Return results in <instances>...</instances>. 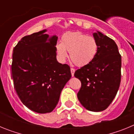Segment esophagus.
Wrapping results in <instances>:
<instances>
[{
	"instance_id": "obj_1",
	"label": "esophagus",
	"mask_w": 134,
	"mask_h": 134,
	"mask_svg": "<svg viewBox=\"0 0 134 134\" xmlns=\"http://www.w3.org/2000/svg\"><path fill=\"white\" fill-rule=\"evenodd\" d=\"M70 71H71V74H72V76H74V72H75V69H74V68H71Z\"/></svg>"
}]
</instances>
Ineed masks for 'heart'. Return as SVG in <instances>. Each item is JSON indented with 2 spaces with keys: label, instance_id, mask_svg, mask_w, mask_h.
<instances>
[{
  "label": "heart",
  "instance_id": "obj_1",
  "mask_svg": "<svg viewBox=\"0 0 134 134\" xmlns=\"http://www.w3.org/2000/svg\"><path fill=\"white\" fill-rule=\"evenodd\" d=\"M68 51L73 62L78 66H85L94 60L99 51L97 41L92 36L81 32H68L62 35L61 43L56 45L59 58L64 60Z\"/></svg>",
  "mask_w": 134,
  "mask_h": 134
}]
</instances>
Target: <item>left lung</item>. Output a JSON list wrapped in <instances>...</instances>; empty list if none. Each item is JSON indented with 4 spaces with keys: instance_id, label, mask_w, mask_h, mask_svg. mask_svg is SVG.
<instances>
[{
    "instance_id": "8db88e82",
    "label": "left lung",
    "mask_w": 134,
    "mask_h": 134,
    "mask_svg": "<svg viewBox=\"0 0 134 134\" xmlns=\"http://www.w3.org/2000/svg\"><path fill=\"white\" fill-rule=\"evenodd\" d=\"M99 51L90 64L74 73L81 82L77 97L86 109L94 112L104 111L114 99L121 82V57L117 44L101 32H94Z\"/></svg>"
}]
</instances>
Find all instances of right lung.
Listing matches in <instances>:
<instances>
[{"instance_id": "1", "label": "right lung", "mask_w": 134, "mask_h": 134, "mask_svg": "<svg viewBox=\"0 0 134 134\" xmlns=\"http://www.w3.org/2000/svg\"><path fill=\"white\" fill-rule=\"evenodd\" d=\"M47 29L23 37L13 49L11 70L19 97L27 108L38 113H50L70 79V68L57 61L58 36Z\"/></svg>"}]
</instances>
